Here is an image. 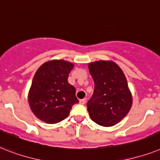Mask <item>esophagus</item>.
Instances as JSON below:
<instances>
[{
    "label": "esophagus",
    "instance_id": "34e87169",
    "mask_svg": "<svg viewBox=\"0 0 160 160\" xmlns=\"http://www.w3.org/2000/svg\"><path fill=\"white\" fill-rule=\"evenodd\" d=\"M86 102H87L86 98H83V99H81V100L79 101V102H80V104H82V105L85 104V103H86Z\"/></svg>",
    "mask_w": 160,
    "mask_h": 160
}]
</instances>
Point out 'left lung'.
I'll use <instances>...</instances> for the list:
<instances>
[{"mask_svg":"<svg viewBox=\"0 0 160 160\" xmlns=\"http://www.w3.org/2000/svg\"><path fill=\"white\" fill-rule=\"evenodd\" d=\"M95 83L93 95L88 102L91 119L102 126H112L128 114L132 94L121 68L113 61H95L88 64Z\"/></svg>","mask_w":160,"mask_h":160,"instance_id":"8db88e82","label":"left lung"}]
</instances>
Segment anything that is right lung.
<instances>
[{"label": "right lung", "mask_w": 160, "mask_h": 160, "mask_svg": "<svg viewBox=\"0 0 160 160\" xmlns=\"http://www.w3.org/2000/svg\"><path fill=\"white\" fill-rule=\"evenodd\" d=\"M73 63L63 59L45 62L34 74L28 93V102L37 118L55 124L69 115L72 105L78 102L76 90L68 78Z\"/></svg>", "instance_id": "obj_1"}]
</instances>
